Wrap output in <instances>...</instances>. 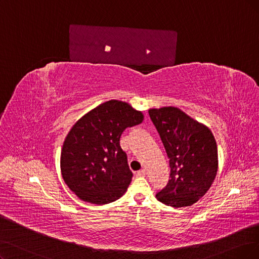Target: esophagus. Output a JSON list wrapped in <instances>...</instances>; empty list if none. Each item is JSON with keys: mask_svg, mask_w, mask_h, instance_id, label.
<instances>
[{"mask_svg": "<svg viewBox=\"0 0 259 259\" xmlns=\"http://www.w3.org/2000/svg\"><path fill=\"white\" fill-rule=\"evenodd\" d=\"M138 177H144L146 175V170L145 169H141V170H138L137 174H136Z\"/></svg>", "mask_w": 259, "mask_h": 259, "instance_id": "34e87169", "label": "esophagus"}]
</instances>
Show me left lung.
Here are the masks:
<instances>
[{"mask_svg":"<svg viewBox=\"0 0 259 259\" xmlns=\"http://www.w3.org/2000/svg\"><path fill=\"white\" fill-rule=\"evenodd\" d=\"M151 121L169 159V179L156 197L174 208L193 205L211 187L218 171L212 132L174 107L150 109Z\"/></svg>","mask_w":259,"mask_h":259,"instance_id":"8db88e82","label":"left lung"}]
</instances>
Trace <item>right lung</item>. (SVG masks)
Listing matches in <instances>:
<instances>
[{"instance_id": "1", "label": "right lung", "mask_w": 259, "mask_h": 259, "mask_svg": "<svg viewBox=\"0 0 259 259\" xmlns=\"http://www.w3.org/2000/svg\"><path fill=\"white\" fill-rule=\"evenodd\" d=\"M130 104L110 100L76 121L61 154L63 179L80 199L96 205L118 199L129 187L132 171L120 145L121 133L143 121Z\"/></svg>"}]
</instances>
